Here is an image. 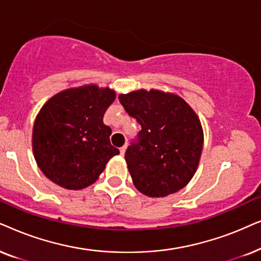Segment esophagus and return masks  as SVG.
<instances>
[{
	"instance_id": "34e87169",
	"label": "esophagus",
	"mask_w": 261,
	"mask_h": 261,
	"mask_svg": "<svg viewBox=\"0 0 261 261\" xmlns=\"http://www.w3.org/2000/svg\"><path fill=\"white\" fill-rule=\"evenodd\" d=\"M119 150H120V154L124 155V154H125V150H126V144L123 145V147H121V148L119 149Z\"/></svg>"
}]
</instances>
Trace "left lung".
Here are the masks:
<instances>
[{
	"label": "left lung",
	"instance_id": "8db88e82",
	"mask_svg": "<svg viewBox=\"0 0 261 261\" xmlns=\"http://www.w3.org/2000/svg\"><path fill=\"white\" fill-rule=\"evenodd\" d=\"M119 101L142 127L125 151L136 189L156 198L184 189L203 149V130L194 111L180 96L154 89L120 94Z\"/></svg>",
	"mask_w": 261,
	"mask_h": 261
}]
</instances>
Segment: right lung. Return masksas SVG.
<instances>
[{
  "label": "right lung",
  "instance_id": "right-lung-1",
  "mask_svg": "<svg viewBox=\"0 0 261 261\" xmlns=\"http://www.w3.org/2000/svg\"><path fill=\"white\" fill-rule=\"evenodd\" d=\"M116 99L109 88L85 86L58 93L43 106L33 126L34 159L45 176L67 190H81L99 178L119 154L103 124Z\"/></svg>",
  "mask_w": 261,
  "mask_h": 261
}]
</instances>
